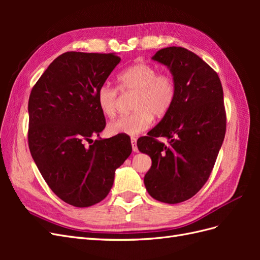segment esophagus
I'll list each match as a JSON object with an SVG mask.
<instances>
[{"instance_id": "34e87169", "label": "esophagus", "mask_w": 260, "mask_h": 260, "mask_svg": "<svg viewBox=\"0 0 260 260\" xmlns=\"http://www.w3.org/2000/svg\"><path fill=\"white\" fill-rule=\"evenodd\" d=\"M131 145H132V151L137 153L138 152V146H137V139L136 138H131Z\"/></svg>"}]
</instances>
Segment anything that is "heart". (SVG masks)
I'll list each match as a JSON object with an SVG mask.
<instances>
[{"label": "heart", "mask_w": 260, "mask_h": 260, "mask_svg": "<svg viewBox=\"0 0 260 260\" xmlns=\"http://www.w3.org/2000/svg\"><path fill=\"white\" fill-rule=\"evenodd\" d=\"M118 89L121 93H135L131 102L133 112L109 122L107 131L111 135L135 136L147 130L153 116L162 118L174 106L177 99V83L168 73H157V69L137 62L118 75ZM118 90L109 84L100 86L96 103L104 116L113 118L117 113Z\"/></svg>", "instance_id": "obj_1"}]
</instances>
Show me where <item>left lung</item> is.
I'll use <instances>...</instances> for the list:
<instances>
[{
	"instance_id": "1",
	"label": "left lung",
	"mask_w": 260,
	"mask_h": 260,
	"mask_svg": "<svg viewBox=\"0 0 260 260\" xmlns=\"http://www.w3.org/2000/svg\"><path fill=\"white\" fill-rule=\"evenodd\" d=\"M153 59L170 69L178 93L170 112L138 140V148L152 158L144 177L148 194L178 204L201 190L215 166L226 128L223 90L215 70L184 48L161 49ZM159 136L169 139L168 146Z\"/></svg>"
}]
</instances>
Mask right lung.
I'll use <instances>...</instances> for the list:
<instances>
[{
	"mask_svg": "<svg viewBox=\"0 0 260 260\" xmlns=\"http://www.w3.org/2000/svg\"><path fill=\"white\" fill-rule=\"evenodd\" d=\"M119 61L115 54L66 52L51 62L30 93L31 156L51 190L75 207L103 201L115 170L132 152L123 135L92 140L106 125L98 90Z\"/></svg>",
	"mask_w": 260,
	"mask_h": 260,
	"instance_id": "right-lung-1",
	"label": "right lung"
}]
</instances>
